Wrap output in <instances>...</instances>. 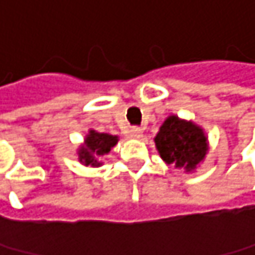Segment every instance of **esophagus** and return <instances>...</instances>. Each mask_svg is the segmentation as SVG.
<instances>
[{
    "instance_id": "obj_1",
    "label": "esophagus",
    "mask_w": 255,
    "mask_h": 255,
    "mask_svg": "<svg viewBox=\"0 0 255 255\" xmlns=\"http://www.w3.org/2000/svg\"><path fill=\"white\" fill-rule=\"evenodd\" d=\"M131 135H132L134 138H140L143 134H141V129H140V128H132V129H131Z\"/></svg>"
}]
</instances>
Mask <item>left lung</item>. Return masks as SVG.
<instances>
[{
  "mask_svg": "<svg viewBox=\"0 0 255 255\" xmlns=\"http://www.w3.org/2000/svg\"><path fill=\"white\" fill-rule=\"evenodd\" d=\"M156 149L167 164L193 170L207 153V137L193 123L170 117L155 137Z\"/></svg>",
  "mask_w": 255,
  "mask_h": 255,
  "instance_id": "1",
  "label": "left lung"
}]
</instances>
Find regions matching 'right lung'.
Returning a JSON list of instances; mask_svg holds the SVG:
<instances>
[{
	"label": "right lung",
	"mask_w": 255,
	"mask_h": 255,
	"mask_svg": "<svg viewBox=\"0 0 255 255\" xmlns=\"http://www.w3.org/2000/svg\"><path fill=\"white\" fill-rule=\"evenodd\" d=\"M118 141L117 135H111L106 132H96L90 131V134L85 138V146L79 150V161L85 165H94L99 167L100 162H97L96 156L108 153Z\"/></svg>",
	"instance_id": "right-lung-1"
}]
</instances>
